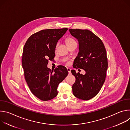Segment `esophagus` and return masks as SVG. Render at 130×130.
<instances>
[{
    "instance_id": "esophagus-1",
    "label": "esophagus",
    "mask_w": 130,
    "mask_h": 130,
    "mask_svg": "<svg viewBox=\"0 0 130 130\" xmlns=\"http://www.w3.org/2000/svg\"><path fill=\"white\" fill-rule=\"evenodd\" d=\"M67 71H68V72L69 73H70L71 72V69H70L69 68H67Z\"/></svg>"
}]
</instances>
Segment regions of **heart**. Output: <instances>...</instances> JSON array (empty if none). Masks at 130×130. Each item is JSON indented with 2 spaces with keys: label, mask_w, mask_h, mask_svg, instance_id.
Masks as SVG:
<instances>
[{
  "label": "heart",
  "mask_w": 130,
  "mask_h": 130,
  "mask_svg": "<svg viewBox=\"0 0 130 130\" xmlns=\"http://www.w3.org/2000/svg\"><path fill=\"white\" fill-rule=\"evenodd\" d=\"M65 42L66 45H67V46H69V45L73 44V43H76V42L73 39L70 38H68L65 40Z\"/></svg>",
  "instance_id": "b5f03b06"
}]
</instances>
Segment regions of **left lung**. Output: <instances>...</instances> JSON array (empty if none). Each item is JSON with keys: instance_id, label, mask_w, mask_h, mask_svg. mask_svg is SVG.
Wrapping results in <instances>:
<instances>
[{"instance_id": "left-lung-1", "label": "left lung", "mask_w": 130, "mask_h": 130, "mask_svg": "<svg viewBox=\"0 0 130 130\" xmlns=\"http://www.w3.org/2000/svg\"><path fill=\"white\" fill-rule=\"evenodd\" d=\"M71 35L79 42V53L73 67L85 71V75L71 70L76 78L72 85L73 94L83 100L96 96L105 80L108 63L106 52L102 41L88 30L69 29Z\"/></svg>"}]
</instances>
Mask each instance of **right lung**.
<instances>
[{
	"label": "right lung",
	"instance_id": "obj_1",
	"mask_svg": "<svg viewBox=\"0 0 130 130\" xmlns=\"http://www.w3.org/2000/svg\"><path fill=\"white\" fill-rule=\"evenodd\" d=\"M67 28L46 29L29 37L23 48L22 66L26 82L32 93L43 101L52 99L58 95L59 83L68 75L66 68L60 65L54 70L47 67L55 57L58 41Z\"/></svg>",
	"mask_w": 130,
	"mask_h": 130
}]
</instances>
